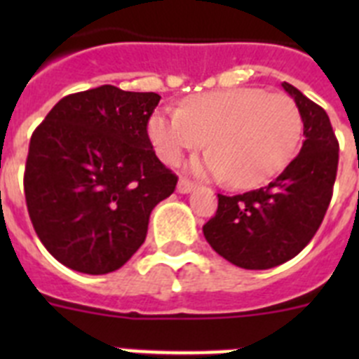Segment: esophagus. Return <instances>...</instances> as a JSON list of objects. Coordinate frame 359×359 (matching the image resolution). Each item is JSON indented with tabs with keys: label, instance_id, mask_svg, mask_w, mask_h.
<instances>
[{
	"label": "esophagus",
	"instance_id": "34e87169",
	"mask_svg": "<svg viewBox=\"0 0 359 359\" xmlns=\"http://www.w3.org/2000/svg\"><path fill=\"white\" fill-rule=\"evenodd\" d=\"M194 183L189 182V180H185V177H182L180 182H177V192L180 194H189V192H192L194 190Z\"/></svg>",
	"mask_w": 359,
	"mask_h": 359
}]
</instances>
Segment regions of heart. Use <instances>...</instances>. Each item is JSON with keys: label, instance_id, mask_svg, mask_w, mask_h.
Segmentation results:
<instances>
[{"label": "heart", "instance_id": "b5f03b06", "mask_svg": "<svg viewBox=\"0 0 359 359\" xmlns=\"http://www.w3.org/2000/svg\"><path fill=\"white\" fill-rule=\"evenodd\" d=\"M147 133L160 160L169 165L208 140L212 151L192 161L190 170L253 189L273 180L293 160L302 115L287 95L233 88L192 95L180 109H158L149 118Z\"/></svg>", "mask_w": 359, "mask_h": 359}]
</instances>
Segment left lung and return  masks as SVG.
I'll return each mask as SVG.
<instances>
[{"instance_id": "1", "label": "left lung", "mask_w": 359, "mask_h": 359, "mask_svg": "<svg viewBox=\"0 0 359 359\" xmlns=\"http://www.w3.org/2000/svg\"><path fill=\"white\" fill-rule=\"evenodd\" d=\"M304 122L298 156L262 189L239 196L217 194L214 217L203 226L205 239L228 262L244 269H268L293 259L323 221L338 169V140L327 113L290 82Z\"/></svg>"}]
</instances>
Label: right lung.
Returning a JSON list of instances; mask_svg holds the SVG:
<instances>
[{"label": "right lung", "mask_w": 359, "mask_h": 359, "mask_svg": "<svg viewBox=\"0 0 359 359\" xmlns=\"http://www.w3.org/2000/svg\"><path fill=\"white\" fill-rule=\"evenodd\" d=\"M160 98L98 86L61 98L32 135L28 214L44 248L69 269L122 268L144 244L152 208L176 189L147 135Z\"/></svg>", "instance_id": "obj_1"}]
</instances>
